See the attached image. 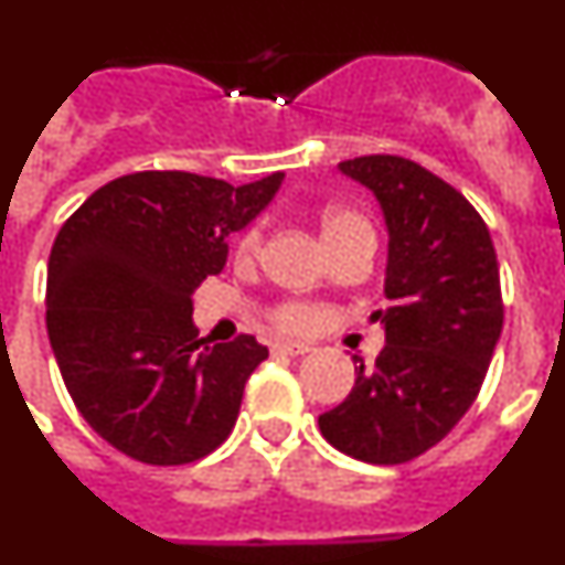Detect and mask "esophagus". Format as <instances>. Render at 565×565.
Listing matches in <instances>:
<instances>
[{
	"label": "esophagus",
	"instance_id": "esophagus-1",
	"mask_svg": "<svg viewBox=\"0 0 565 565\" xmlns=\"http://www.w3.org/2000/svg\"><path fill=\"white\" fill-rule=\"evenodd\" d=\"M271 351L274 353H286V356H302V353L311 351V344H308V342H274Z\"/></svg>",
	"mask_w": 565,
	"mask_h": 565
}]
</instances>
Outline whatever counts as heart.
Returning a JSON list of instances; mask_svg holds the SVG:
<instances>
[{
    "instance_id": "obj_1",
    "label": "heart",
    "mask_w": 565,
    "mask_h": 565,
    "mask_svg": "<svg viewBox=\"0 0 565 565\" xmlns=\"http://www.w3.org/2000/svg\"><path fill=\"white\" fill-rule=\"evenodd\" d=\"M319 234H322V243L328 246V252H337V248L351 246V243H373L371 223L364 221L359 212H351V209H328V212H322ZM259 246H263V228L252 226L237 239L234 257L239 263H248V259L257 257ZM268 317L282 333H306L319 322L317 308L308 306V302H297V299L274 306Z\"/></svg>"
}]
</instances>
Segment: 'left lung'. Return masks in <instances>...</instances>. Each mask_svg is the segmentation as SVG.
Returning <instances> with one entry per match:
<instances>
[{"instance_id":"obj_1","label":"left lung","mask_w":565,"mask_h":565,"mask_svg":"<svg viewBox=\"0 0 565 565\" xmlns=\"http://www.w3.org/2000/svg\"><path fill=\"white\" fill-rule=\"evenodd\" d=\"M376 194L387 223L384 348L373 367L319 416L344 456L404 463L436 447L481 391L503 328L498 257L487 223L458 189L398 154L339 163Z\"/></svg>"}]
</instances>
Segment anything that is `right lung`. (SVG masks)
Listing matches in <instances>:
<instances>
[{"mask_svg": "<svg viewBox=\"0 0 565 565\" xmlns=\"http://www.w3.org/2000/svg\"><path fill=\"white\" fill-rule=\"evenodd\" d=\"M286 174L232 186L192 172H135L96 189L56 234L47 333L84 422L124 456L178 467L217 450L266 344H209L192 294L226 266L228 237Z\"/></svg>", "mask_w": 565, "mask_h": 565, "instance_id": "obj_1", "label": "right lung"}]
</instances>
